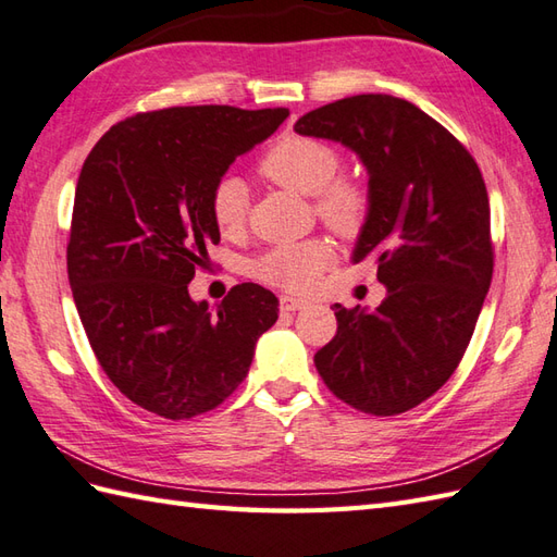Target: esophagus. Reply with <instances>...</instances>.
<instances>
[{"label": "esophagus", "instance_id": "esophagus-1", "mask_svg": "<svg viewBox=\"0 0 557 557\" xmlns=\"http://www.w3.org/2000/svg\"><path fill=\"white\" fill-rule=\"evenodd\" d=\"M310 305L305 298H295V295H281V310L283 312H298Z\"/></svg>", "mask_w": 557, "mask_h": 557}]
</instances>
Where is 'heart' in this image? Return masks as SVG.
I'll return each mask as SVG.
<instances>
[{
    "label": "heart",
    "mask_w": 557,
    "mask_h": 557,
    "mask_svg": "<svg viewBox=\"0 0 557 557\" xmlns=\"http://www.w3.org/2000/svg\"><path fill=\"white\" fill-rule=\"evenodd\" d=\"M338 171L341 154L336 147L310 135H283L259 162V174L267 181L314 197L319 219L341 236L350 238L364 228L372 197L360 181L336 178ZM247 207H250V193L240 176L228 174L214 183L209 195V212L219 231L238 233L245 226ZM331 262L333 247L321 238H310L274 247L259 257L255 276L283 290H310Z\"/></svg>",
    "instance_id": "obj_1"
}]
</instances>
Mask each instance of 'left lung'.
<instances>
[{"label": "left lung", "instance_id": "1", "mask_svg": "<svg viewBox=\"0 0 557 557\" xmlns=\"http://www.w3.org/2000/svg\"><path fill=\"white\" fill-rule=\"evenodd\" d=\"M295 133L341 143L367 169L372 209L352 262L374 257L386 298L374 312L333 305L338 331L314 355L336 398L391 417L431 398L460 364L493 276L491 209L460 140L412 102L355 95Z\"/></svg>", "mask_w": 557, "mask_h": 557}]
</instances>
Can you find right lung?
<instances>
[{"label":"right lung","mask_w":557,"mask_h":557,"mask_svg":"<svg viewBox=\"0 0 557 557\" xmlns=\"http://www.w3.org/2000/svg\"><path fill=\"white\" fill-rule=\"evenodd\" d=\"M288 109L171 107L111 126L85 159L66 247L69 283L109 381L164 419L214 410L276 324V295L240 283L216 312L188 283L219 243L214 183Z\"/></svg>","instance_id":"obj_1"}]
</instances>
